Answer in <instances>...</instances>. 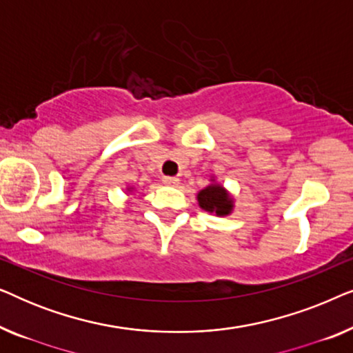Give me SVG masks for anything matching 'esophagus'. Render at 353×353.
Segmentation results:
<instances>
[{"label":"esophagus","instance_id":"34e87169","mask_svg":"<svg viewBox=\"0 0 353 353\" xmlns=\"http://www.w3.org/2000/svg\"><path fill=\"white\" fill-rule=\"evenodd\" d=\"M162 181H163V185H168V186L178 185V178H175V176H163Z\"/></svg>","mask_w":353,"mask_h":353}]
</instances>
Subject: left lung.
Returning a JSON list of instances; mask_svg holds the SVG:
<instances>
[{
	"label": "left lung",
	"mask_w": 353,
	"mask_h": 353,
	"mask_svg": "<svg viewBox=\"0 0 353 353\" xmlns=\"http://www.w3.org/2000/svg\"><path fill=\"white\" fill-rule=\"evenodd\" d=\"M201 209L205 212H214L219 216L228 215L233 209V199L220 185H210L197 194Z\"/></svg>",
	"instance_id": "1"
}]
</instances>
